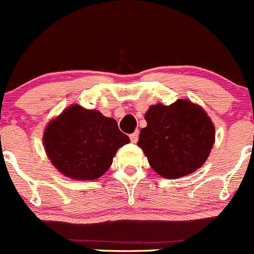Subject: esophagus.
<instances>
[{
  "label": "esophagus",
  "instance_id": "esophagus-1",
  "mask_svg": "<svg viewBox=\"0 0 254 254\" xmlns=\"http://www.w3.org/2000/svg\"><path fill=\"white\" fill-rule=\"evenodd\" d=\"M138 137H139V133H138V130H135V132H133L132 134H129L130 142L135 143V142H137V140H138Z\"/></svg>",
  "mask_w": 254,
  "mask_h": 254
}]
</instances>
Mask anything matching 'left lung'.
<instances>
[{"label":"left lung","instance_id":"8db88e82","mask_svg":"<svg viewBox=\"0 0 254 254\" xmlns=\"http://www.w3.org/2000/svg\"><path fill=\"white\" fill-rule=\"evenodd\" d=\"M137 144L152 169L167 179L185 177L204 165L215 143V126L206 111L188 99L148 109Z\"/></svg>","mask_w":254,"mask_h":254}]
</instances>
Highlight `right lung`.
I'll return each mask as SVG.
<instances>
[{
	"instance_id": "1",
	"label": "right lung",
	"mask_w": 254,
	"mask_h": 254,
	"mask_svg": "<svg viewBox=\"0 0 254 254\" xmlns=\"http://www.w3.org/2000/svg\"><path fill=\"white\" fill-rule=\"evenodd\" d=\"M129 143L116 120L97 110L71 105L53 119L43 133L50 163L74 180H95L112 164L116 152Z\"/></svg>"
}]
</instances>
